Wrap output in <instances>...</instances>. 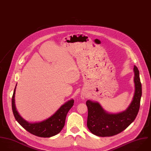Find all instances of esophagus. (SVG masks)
I'll return each mask as SVG.
<instances>
[{
	"mask_svg": "<svg viewBox=\"0 0 151 151\" xmlns=\"http://www.w3.org/2000/svg\"><path fill=\"white\" fill-rule=\"evenodd\" d=\"M81 98L82 99H83V100H85V99H86L88 98V95L86 94H85V93H83V94H81Z\"/></svg>",
	"mask_w": 151,
	"mask_h": 151,
	"instance_id": "1",
	"label": "esophagus"
}]
</instances>
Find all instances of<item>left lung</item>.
<instances>
[{"instance_id":"left-lung-1","label":"left lung","mask_w":151,"mask_h":151,"mask_svg":"<svg viewBox=\"0 0 151 151\" xmlns=\"http://www.w3.org/2000/svg\"><path fill=\"white\" fill-rule=\"evenodd\" d=\"M135 92L128 107L117 113H110L104 110L97 101L88 100L87 126L91 132L99 137H111L117 135L126 129L135 119L139 111L142 96V85L139 72L136 66L134 67Z\"/></svg>"}]
</instances>
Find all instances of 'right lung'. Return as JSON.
Returning a JSON list of instances; mask_svg holds the SVG:
<instances>
[{"label":"right lung","instance_id":"obj_1","mask_svg":"<svg viewBox=\"0 0 151 151\" xmlns=\"http://www.w3.org/2000/svg\"><path fill=\"white\" fill-rule=\"evenodd\" d=\"M16 86L17 84L14 88L12 99V110L16 121L26 130L37 137L49 138L60 133L64 127L67 113L73 105V99L69 100L65 103L48 119L40 122H29L23 119L16 110L14 100Z\"/></svg>","mask_w":151,"mask_h":151}]
</instances>
